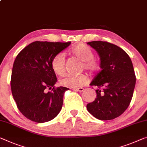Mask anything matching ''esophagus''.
I'll list each match as a JSON object with an SVG mask.
<instances>
[{
  "instance_id": "obj_1",
  "label": "esophagus",
  "mask_w": 147,
  "mask_h": 147,
  "mask_svg": "<svg viewBox=\"0 0 147 147\" xmlns=\"http://www.w3.org/2000/svg\"><path fill=\"white\" fill-rule=\"evenodd\" d=\"M74 90H76V91H78L79 92H82L83 91L84 89H83V87H80V88H76V89H74Z\"/></svg>"
}]
</instances>
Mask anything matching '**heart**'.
<instances>
[{
	"label": "heart",
	"mask_w": 147,
	"mask_h": 147,
	"mask_svg": "<svg viewBox=\"0 0 147 147\" xmlns=\"http://www.w3.org/2000/svg\"><path fill=\"white\" fill-rule=\"evenodd\" d=\"M72 56L78 58L83 62L82 67L89 73L95 74L100 69V64L94 58L93 51L89 46L85 44H78L72 47L69 50ZM51 67L53 71L57 75L61 76L65 71V58L62 53L56 55L51 60ZM89 79L87 75L81 74L79 75L67 74L61 79L60 82L62 86L76 88L83 86L88 82Z\"/></svg>",
	"instance_id": "heart-1"
}]
</instances>
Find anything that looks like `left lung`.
I'll list each match as a JSON object with an SVG mask.
<instances>
[{
    "label": "left lung",
    "mask_w": 147,
    "mask_h": 147,
    "mask_svg": "<svg viewBox=\"0 0 147 147\" xmlns=\"http://www.w3.org/2000/svg\"><path fill=\"white\" fill-rule=\"evenodd\" d=\"M100 58L101 70L90 85L96 86V98L87 105L96 118L110 120L125 111L131 100L136 77L129 56L122 49L107 41L88 42Z\"/></svg>",
    "instance_id": "left-lung-1"
}]
</instances>
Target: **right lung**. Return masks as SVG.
Returning a JSON list of instances; mask_svg holds the SVG:
<instances>
[{"mask_svg":"<svg viewBox=\"0 0 147 147\" xmlns=\"http://www.w3.org/2000/svg\"><path fill=\"white\" fill-rule=\"evenodd\" d=\"M71 42L35 41L20 52L13 62L11 90L17 107L24 116L37 123L54 119L60 112L63 96L69 89L55 87L53 58ZM47 89L51 91L46 92Z\"/></svg>","mask_w":147,"mask_h":147,"instance_id":"obj_1","label":"right lung"}]
</instances>
